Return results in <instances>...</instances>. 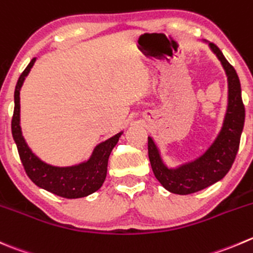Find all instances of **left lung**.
Segmentation results:
<instances>
[{
  "instance_id": "1",
  "label": "left lung",
  "mask_w": 253,
  "mask_h": 253,
  "mask_svg": "<svg viewBox=\"0 0 253 253\" xmlns=\"http://www.w3.org/2000/svg\"><path fill=\"white\" fill-rule=\"evenodd\" d=\"M210 46L221 61L229 80V107L216 141L197 161L176 169H168L162 163L152 138H148V157L154 175L167 190L174 194H193L224 178L231 169L240 147L245 124V105L242 102L240 79L236 70L226 60L216 44L210 43Z\"/></svg>"
}]
</instances>
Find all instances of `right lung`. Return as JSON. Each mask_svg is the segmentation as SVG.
Listing matches in <instances>:
<instances>
[{
  "instance_id": "right-lung-1",
  "label": "right lung",
  "mask_w": 253,
  "mask_h": 253,
  "mask_svg": "<svg viewBox=\"0 0 253 253\" xmlns=\"http://www.w3.org/2000/svg\"><path fill=\"white\" fill-rule=\"evenodd\" d=\"M34 61H36V58L32 59L31 63L23 70L14 89V110L11 127L12 136L16 142L22 166L29 179L36 185L45 189L48 192L58 197L67 198V199L84 198L101 188L106 178L107 161H109L110 153L112 148L116 146L121 132L100 143L95 148L91 158L86 163H82L79 166L59 168V167L49 166L37 158L24 142L21 133V127H19V89L23 84L24 78L28 75L29 70L33 67Z\"/></svg>"
}]
</instances>
